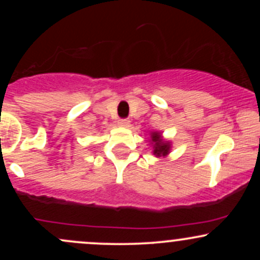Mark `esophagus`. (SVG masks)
<instances>
[{
	"instance_id": "obj_1",
	"label": "esophagus",
	"mask_w": 260,
	"mask_h": 260,
	"mask_svg": "<svg viewBox=\"0 0 260 260\" xmlns=\"http://www.w3.org/2000/svg\"><path fill=\"white\" fill-rule=\"evenodd\" d=\"M129 120L128 118H120V120L117 121L118 126H122V127H128L129 126Z\"/></svg>"
}]
</instances>
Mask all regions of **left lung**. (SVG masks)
<instances>
[{
  "mask_svg": "<svg viewBox=\"0 0 260 260\" xmlns=\"http://www.w3.org/2000/svg\"><path fill=\"white\" fill-rule=\"evenodd\" d=\"M151 140L154 142V154L156 156H161V155H168L170 145L169 143H164L160 138L159 133H153L151 134Z\"/></svg>",
  "mask_w": 260,
  "mask_h": 260,
  "instance_id": "left-lung-1",
  "label": "left lung"
}]
</instances>
